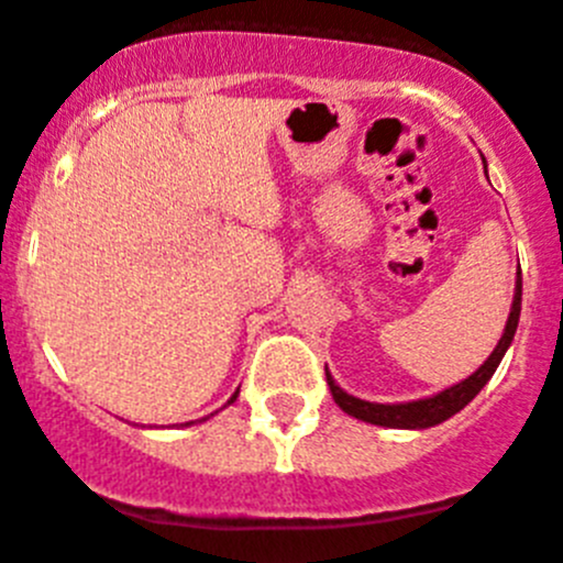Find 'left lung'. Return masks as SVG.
I'll list each match as a JSON object with an SVG mask.
<instances>
[{
    "instance_id": "left-lung-1",
    "label": "left lung",
    "mask_w": 563,
    "mask_h": 563,
    "mask_svg": "<svg viewBox=\"0 0 563 563\" xmlns=\"http://www.w3.org/2000/svg\"><path fill=\"white\" fill-rule=\"evenodd\" d=\"M520 305H522V277L517 272V286H515V302H511V313L509 321H506V330L500 335L498 346L495 352L484 360L482 368L476 374H471L467 379H462L460 385L445 387L443 393L429 398H418V401H407V404H376V401H363V398L349 396L343 387L335 385L332 374L327 371V385H330L332 398H335L338 407L343 409L352 418L365 420V423H374V427H387V429H429L438 427L443 420H449L451 415H456L460 409H465L473 398L478 396L484 385L493 379L495 368L504 360L506 349L511 346L517 332V321H520Z\"/></svg>"
}]
</instances>
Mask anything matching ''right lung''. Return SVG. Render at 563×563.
<instances>
[{
  "instance_id": "1",
  "label": "right lung",
  "mask_w": 563,
  "mask_h": 563,
  "mask_svg": "<svg viewBox=\"0 0 563 563\" xmlns=\"http://www.w3.org/2000/svg\"><path fill=\"white\" fill-rule=\"evenodd\" d=\"M236 396H239V390H236ZM236 396H231V401H228V404H233V401H236ZM206 420V418H203ZM189 423H195V420H189ZM189 423H187V427H189Z\"/></svg>"
}]
</instances>
